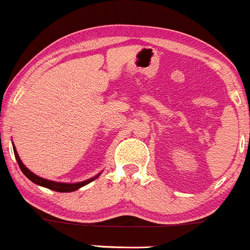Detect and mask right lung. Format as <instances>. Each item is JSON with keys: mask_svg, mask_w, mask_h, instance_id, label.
Returning <instances> with one entry per match:
<instances>
[{"mask_svg": "<svg viewBox=\"0 0 250 250\" xmlns=\"http://www.w3.org/2000/svg\"><path fill=\"white\" fill-rule=\"evenodd\" d=\"M12 145H13V142H12ZM13 150H14V155H16L17 162H18L19 167H21V170L23 171V174L25 175V176L28 177L30 181H33L34 184L39 185V186H42V187H46V188L52 189V191H56V192H73V191H76V189L81 188V187L86 186L87 184L92 182L93 180L97 179V177L101 175V172H100V174H97L96 176L91 177V179L85 180V181H81V182H74V184H68V182L52 181V180H47V179H43V177L38 176V175L34 174L33 171H30V170H29L28 167H26L25 165L23 164V162L21 160V158H19V155H18V152H17V149H16V146H14V145H13Z\"/></svg>", "mask_w": 250, "mask_h": 250, "instance_id": "obj_1", "label": "right lung"}]
</instances>
